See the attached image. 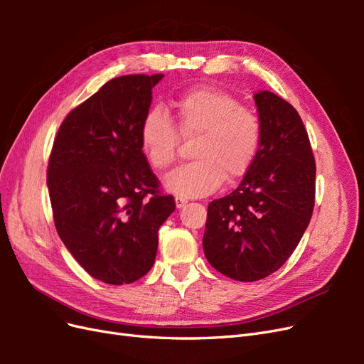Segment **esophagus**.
Returning a JSON list of instances; mask_svg holds the SVG:
<instances>
[{"label": "esophagus", "mask_w": 364, "mask_h": 364, "mask_svg": "<svg viewBox=\"0 0 364 364\" xmlns=\"http://www.w3.org/2000/svg\"><path fill=\"white\" fill-rule=\"evenodd\" d=\"M186 205V200L182 199V197H176V208H183Z\"/></svg>", "instance_id": "esophagus-1"}]
</instances>
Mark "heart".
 Masks as SVG:
<instances>
[{
  "mask_svg": "<svg viewBox=\"0 0 364 364\" xmlns=\"http://www.w3.org/2000/svg\"><path fill=\"white\" fill-rule=\"evenodd\" d=\"M171 121L150 109L139 124V146L150 167L164 171L178 156L179 138L194 139L193 162L165 178L167 190L182 197L214 193L223 181L243 178L255 162L262 136L258 114L238 98L211 86H197L171 102Z\"/></svg>",
  "mask_w": 364,
  "mask_h": 364,
  "instance_id": "b5f03b06",
  "label": "heart"
}]
</instances>
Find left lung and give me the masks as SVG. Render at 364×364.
Listing matches in <instances>:
<instances>
[{
	"label": "left lung",
	"mask_w": 364,
	"mask_h": 364,
	"mask_svg": "<svg viewBox=\"0 0 364 364\" xmlns=\"http://www.w3.org/2000/svg\"><path fill=\"white\" fill-rule=\"evenodd\" d=\"M262 126L258 156L238 188L208 205L205 257L225 277L252 282L290 258L310 223L316 161L296 109L270 91L253 95Z\"/></svg>",
	"instance_id": "left-lung-1"
}]
</instances>
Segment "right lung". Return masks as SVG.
<instances>
[{"mask_svg": "<svg viewBox=\"0 0 364 364\" xmlns=\"http://www.w3.org/2000/svg\"><path fill=\"white\" fill-rule=\"evenodd\" d=\"M164 74L121 75L65 117L48 159L63 245L98 281L132 284L151 269L159 226L174 211L139 146L151 87Z\"/></svg>", "mask_w": 364, "mask_h": 364, "instance_id": "add662e5", "label": "right lung"}]
</instances>
